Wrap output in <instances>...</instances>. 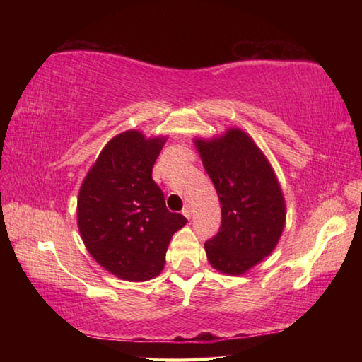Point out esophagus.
<instances>
[{
	"instance_id": "34e87169",
	"label": "esophagus",
	"mask_w": 362,
	"mask_h": 362,
	"mask_svg": "<svg viewBox=\"0 0 362 362\" xmlns=\"http://www.w3.org/2000/svg\"><path fill=\"white\" fill-rule=\"evenodd\" d=\"M182 214L183 216H185L187 218H189L193 216V207L189 206V204H185V207H183V211H182Z\"/></svg>"
}]
</instances>
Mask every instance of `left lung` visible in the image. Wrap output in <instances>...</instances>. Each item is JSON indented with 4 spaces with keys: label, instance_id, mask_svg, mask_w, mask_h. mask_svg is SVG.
Instances as JSON below:
<instances>
[{
    "label": "left lung",
    "instance_id": "8db88e82",
    "mask_svg": "<svg viewBox=\"0 0 362 362\" xmlns=\"http://www.w3.org/2000/svg\"><path fill=\"white\" fill-rule=\"evenodd\" d=\"M196 146L222 206V225L204 243L207 259L218 272L241 274L278 244L286 222L283 193L267 158L243 131L196 140Z\"/></svg>",
    "mask_w": 362,
    "mask_h": 362
}]
</instances>
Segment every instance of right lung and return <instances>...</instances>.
<instances>
[{
    "mask_svg": "<svg viewBox=\"0 0 362 362\" xmlns=\"http://www.w3.org/2000/svg\"><path fill=\"white\" fill-rule=\"evenodd\" d=\"M164 139L127 131L110 140L86 175L78 226L89 254L127 281L158 276L170 238L187 223L170 212L151 173Z\"/></svg>",
    "mask_w": 362,
    "mask_h": 362,
    "instance_id": "1",
    "label": "right lung"
}]
</instances>
